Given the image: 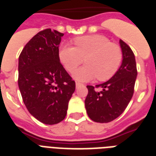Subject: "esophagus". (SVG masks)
<instances>
[{
	"mask_svg": "<svg viewBox=\"0 0 156 156\" xmlns=\"http://www.w3.org/2000/svg\"><path fill=\"white\" fill-rule=\"evenodd\" d=\"M81 86H82V84H81V83H76V88H78L79 87H81Z\"/></svg>",
	"mask_w": 156,
	"mask_h": 156,
	"instance_id": "1",
	"label": "esophagus"
}]
</instances>
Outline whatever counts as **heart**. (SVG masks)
<instances>
[{
  "label": "heart",
  "mask_w": 156,
  "mask_h": 156,
  "mask_svg": "<svg viewBox=\"0 0 156 156\" xmlns=\"http://www.w3.org/2000/svg\"><path fill=\"white\" fill-rule=\"evenodd\" d=\"M74 44L75 47L62 45L59 56L70 73L85 60L87 65L73 73L75 80L89 82L97 77L98 80L107 81L118 70L122 60L121 48L104 35L80 36L74 40Z\"/></svg>",
  "instance_id": "b5f03b06"
}]
</instances>
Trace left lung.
<instances>
[{
	"label": "left lung",
	"mask_w": 156,
	"mask_h": 156,
	"mask_svg": "<svg viewBox=\"0 0 156 156\" xmlns=\"http://www.w3.org/2000/svg\"><path fill=\"white\" fill-rule=\"evenodd\" d=\"M122 62L116 73L108 81L96 85L102 88L96 91L93 86H87L88 94L85 100V108L88 116L99 123H108L121 115L133 94L137 78L135 56L126 43L120 40Z\"/></svg>",
	"instance_id": "obj_1"
}]
</instances>
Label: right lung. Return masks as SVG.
I'll return each mask as SVG.
<instances>
[{
	"instance_id": "add662e5",
	"label": "right lung",
	"mask_w": 156,
	"mask_h": 156,
	"mask_svg": "<svg viewBox=\"0 0 156 156\" xmlns=\"http://www.w3.org/2000/svg\"><path fill=\"white\" fill-rule=\"evenodd\" d=\"M64 34L46 29L26 44L18 58V87L28 112L38 121L55 125L65 119L75 83L60 62Z\"/></svg>"
}]
</instances>
